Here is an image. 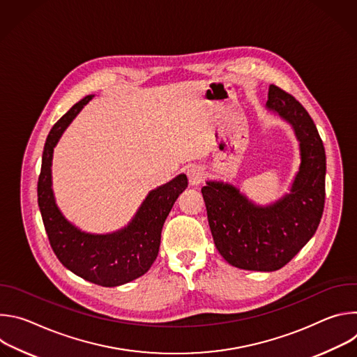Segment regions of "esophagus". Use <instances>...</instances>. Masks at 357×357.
I'll return each instance as SVG.
<instances>
[{
  "instance_id": "34e87169",
  "label": "esophagus",
  "mask_w": 357,
  "mask_h": 357,
  "mask_svg": "<svg viewBox=\"0 0 357 357\" xmlns=\"http://www.w3.org/2000/svg\"><path fill=\"white\" fill-rule=\"evenodd\" d=\"M188 174V181H189V185L190 186H197L202 183L203 178H205V172H203V169L197 165H192L188 168L186 171Z\"/></svg>"
}]
</instances>
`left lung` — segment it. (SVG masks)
I'll return each instance as SVG.
<instances>
[{"mask_svg": "<svg viewBox=\"0 0 357 357\" xmlns=\"http://www.w3.org/2000/svg\"><path fill=\"white\" fill-rule=\"evenodd\" d=\"M266 107L292 127L299 142L301 164L289 193L263 206L227 182L208 181L202 195L222 257L241 270L270 273L289 263L319 226L326 155L314 120L291 94L271 84Z\"/></svg>", "mask_w": 357, "mask_h": 357, "instance_id": "obj_1", "label": "left lung"}]
</instances>
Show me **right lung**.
Instances as JSON below:
<instances>
[{
    "label": "right lung",
    "instance_id": "obj_1",
    "mask_svg": "<svg viewBox=\"0 0 357 357\" xmlns=\"http://www.w3.org/2000/svg\"><path fill=\"white\" fill-rule=\"evenodd\" d=\"M94 96H86L50 130L38 179V205L43 226L59 261L73 274L101 287H119L144 275L155 261L161 231L175 200L188 188L185 174L152 189L131 222L120 230L94 234L69 222L56 205L52 189L54 148Z\"/></svg>",
    "mask_w": 357,
    "mask_h": 357
}]
</instances>
